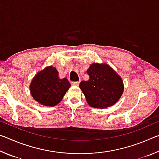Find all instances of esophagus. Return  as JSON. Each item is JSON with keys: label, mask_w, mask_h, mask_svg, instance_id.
Here are the masks:
<instances>
[{"label": "esophagus", "mask_w": 159, "mask_h": 159, "mask_svg": "<svg viewBox=\"0 0 159 159\" xmlns=\"http://www.w3.org/2000/svg\"><path fill=\"white\" fill-rule=\"evenodd\" d=\"M71 84L73 85H79V82H72Z\"/></svg>", "instance_id": "esophagus-1"}]
</instances>
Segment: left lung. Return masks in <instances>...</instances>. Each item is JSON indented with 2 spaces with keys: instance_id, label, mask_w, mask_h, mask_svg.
Instances as JSON below:
<instances>
[{
  "instance_id": "left-lung-1",
  "label": "left lung",
  "mask_w": 159,
  "mask_h": 159,
  "mask_svg": "<svg viewBox=\"0 0 159 159\" xmlns=\"http://www.w3.org/2000/svg\"><path fill=\"white\" fill-rule=\"evenodd\" d=\"M89 80L81 81L79 87L91 107L105 109L119 100L124 90L119 75L106 63H93L87 70Z\"/></svg>"
}]
</instances>
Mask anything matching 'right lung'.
I'll return each instance as SVG.
<instances>
[{
  "mask_svg": "<svg viewBox=\"0 0 159 159\" xmlns=\"http://www.w3.org/2000/svg\"><path fill=\"white\" fill-rule=\"evenodd\" d=\"M71 84L66 78L60 79L55 67L46 66L32 79L29 90L32 98L45 107H54L62 100Z\"/></svg>",
  "mask_w": 159,
  "mask_h": 159,
  "instance_id": "add662e5",
  "label": "right lung"
}]
</instances>
